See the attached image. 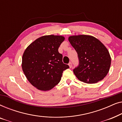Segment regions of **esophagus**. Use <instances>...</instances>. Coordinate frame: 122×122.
<instances>
[{"mask_svg":"<svg viewBox=\"0 0 122 122\" xmlns=\"http://www.w3.org/2000/svg\"><path fill=\"white\" fill-rule=\"evenodd\" d=\"M68 65H69L70 68H71V67H72V63H71V62H70L69 64H68Z\"/></svg>","mask_w":122,"mask_h":122,"instance_id":"1","label":"esophagus"}]
</instances>
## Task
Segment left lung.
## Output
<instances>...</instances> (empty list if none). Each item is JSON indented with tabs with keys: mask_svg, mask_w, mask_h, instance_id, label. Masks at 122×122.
<instances>
[{
	"mask_svg": "<svg viewBox=\"0 0 122 122\" xmlns=\"http://www.w3.org/2000/svg\"><path fill=\"white\" fill-rule=\"evenodd\" d=\"M68 40L78 54L79 65L73 69L76 78L89 84L104 79L111 64V56L104 44L87 35L71 36Z\"/></svg>",
	"mask_w": 122,
	"mask_h": 122,
	"instance_id": "left-lung-1",
	"label": "left lung"
}]
</instances>
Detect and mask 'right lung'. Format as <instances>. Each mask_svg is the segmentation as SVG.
I'll list each match as a JSON object with an SVG mask.
<instances>
[{"mask_svg": "<svg viewBox=\"0 0 122 122\" xmlns=\"http://www.w3.org/2000/svg\"><path fill=\"white\" fill-rule=\"evenodd\" d=\"M64 36H45L31 43L22 57V69L28 81L41 91H49L61 80L63 71L69 68L62 61L58 48Z\"/></svg>", "mask_w": 122, "mask_h": 122, "instance_id": "right-lung-1", "label": "right lung"}]
</instances>
